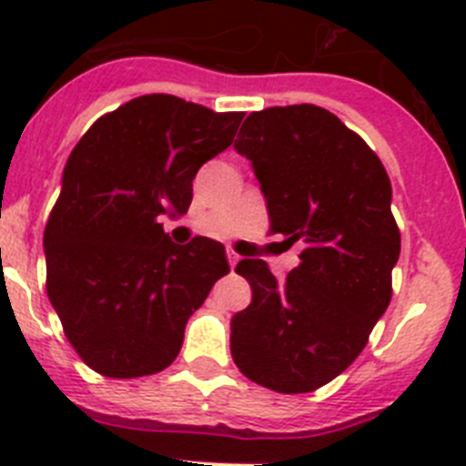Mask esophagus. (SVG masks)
<instances>
[{
    "instance_id": "1",
    "label": "esophagus",
    "mask_w": 466,
    "mask_h": 466,
    "mask_svg": "<svg viewBox=\"0 0 466 466\" xmlns=\"http://www.w3.org/2000/svg\"><path fill=\"white\" fill-rule=\"evenodd\" d=\"M238 259H241V258H238V255L234 253L232 248H228V262H229V267H237V262H238Z\"/></svg>"
}]
</instances>
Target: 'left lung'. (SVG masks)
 I'll return each mask as SVG.
<instances>
[{
	"mask_svg": "<svg viewBox=\"0 0 466 466\" xmlns=\"http://www.w3.org/2000/svg\"><path fill=\"white\" fill-rule=\"evenodd\" d=\"M234 148L253 162L269 232L299 248L283 283L262 259L237 264L253 301L232 318L234 364L283 395L313 392L362 353L392 297L401 238L388 171L360 134L313 104L250 113Z\"/></svg>",
	"mask_w": 466,
	"mask_h": 466,
	"instance_id": "left-lung-1",
	"label": "left lung"
}]
</instances>
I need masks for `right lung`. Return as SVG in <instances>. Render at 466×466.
Masks as SVG:
<instances>
[{"label":"right lung","mask_w":466,"mask_h":466,"mask_svg":"<svg viewBox=\"0 0 466 466\" xmlns=\"http://www.w3.org/2000/svg\"><path fill=\"white\" fill-rule=\"evenodd\" d=\"M243 113L144 95L92 123L71 150L44 232L46 292L78 358L108 379L169 367L186 322L229 271L223 243L176 246L160 216L186 213L199 167Z\"/></svg>","instance_id":"right-lung-1"}]
</instances>
